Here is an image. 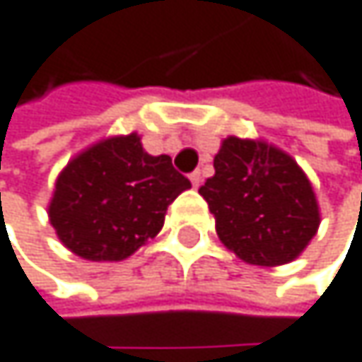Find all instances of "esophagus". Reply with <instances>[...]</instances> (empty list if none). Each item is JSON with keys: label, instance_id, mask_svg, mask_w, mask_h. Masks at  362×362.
<instances>
[{"label": "esophagus", "instance_id": "obj_1", "mask_svg": "<svg viewBox=\"0 0 362 362\" xmlns=\"http://www.w3.org/2000/svg\"><path fill=\"white\" fill-rule=\"evenodd\" d=\"M189 181H192V185H194V187H198V185H201V183H203L201 170H194V173L189 175Z\"/></svg>", "mask_w": 362, "mask_h": 362}]
</instances>
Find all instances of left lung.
Returning <instances> with one entry per match:
<instances>
[{"instance_id":"1","label":"left lung","mask_w":362,"mask_h":362,"mask_svg":"<svg viewBox=\"0 0 362 362\" xmlns=\"http://www.w3.org/2000/svg\"><path fill=\"white\" fill-rule=\"evenodd\" d=\"M216 175L198 189L220 242L250 265L293 261L320 226L317 198L304 170L263 140L228 136L214 157Z\"/></svg>"}]
</instances>
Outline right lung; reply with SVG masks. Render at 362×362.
Instances as JSON below:
<instances>
[{"label":"right lung","mask_w":362,"mask_h":362,"mask_svg":"<svg viewBox=\"0 0 362 362\" xmlns=\"http://www.w3.org/2000/svg\"><path fill=\"white\" fill-rule=\"evenodd\" d=\"M168 155H148L140 136H114L75 155L60 173L49 222L88 261H122L164 226L166 209L189 189Z\"/></svg>","instance_id":"add662e5"}]
</instances>
